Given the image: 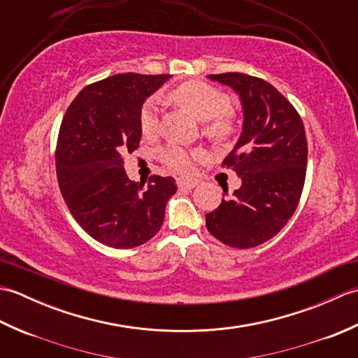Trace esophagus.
Returning <instances> with one entry per match:
<instances>
[{
    "mask_svg": "<svg viewBox=\"0 0 358 358\" xmlns=\"http://www.w3.org/2000/svg\"><path fill=\"white\" fill-rule=\"evenodd\" d=\"M177 185L180 189H194L196 185H199V181L195 178H187V177H180L177 180Z\"/></svg>",
    "mask_w": 358,
    "mask_h": 358,
    "instance_id": "1",
    "label": "esophagus"
}]
</instances>
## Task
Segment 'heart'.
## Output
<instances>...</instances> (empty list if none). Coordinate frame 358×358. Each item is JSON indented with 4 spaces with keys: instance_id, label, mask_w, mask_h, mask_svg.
<instances>
[{
    "instance_id": "obj_1",
    "label": "heart",
    "mask_w": 358,
    "mask_h": 358,
    "mask_svg": "<svg viewBox=\"0 0 358 358\" xmlns=\"http://www.w3.org/2000/svg\"><path fill=\"white\" fill-rule=\"evenodd\" d=\"M171 100L183 106L203 121V132L215 141H226L235 134V120L229 112L231 98L222 89L200 80L185 81L169 92ZM140 127L143 134L154 135L159 127L158 100L155 96L143 104L140 110ZM201 150L186 148L183 144L169 143L158 152L162 162L178 172H189L196 159L201 158Z\"/></svg>"
}]
</instances>
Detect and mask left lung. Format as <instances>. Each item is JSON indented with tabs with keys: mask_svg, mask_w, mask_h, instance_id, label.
Here are the masks:
<instances>
[{
	"mask_svg": "<svg viewBox=\"0 0 358 358\" xmlns=\"http://www.w3.org/2000/svg\"><path fill=\"white\" fill-rule=\"evenodd\" d=\"M209 80L237 92L243 129L223 159L224 167L237 172L241 186L206 214V227L227 246L255 248L283 229L299 206L308 163L305 126L268 81L238 72L209 75Z\"/></svg>",
	"mask_w": 358,
	"mask_h": 358,
	"instance_id": "obj_1",
	"label": "left lung"
}]
</instances>
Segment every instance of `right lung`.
<instances>
[{"instance_id":"obj_1","label":"right lung","mask_w":358,"mask_h":358,"mask_svg":"<svg viewBox=\"0 0 358 358\" xmlns=\"http://www.w3.org/2000/svg\"><path fill=\"white\" fill-rule=\"evenodd\" d=\"M171 75L118 73L89 85L66 110L57 141L59 191L90 237L115 249L150 240L163 226L172 177L152 175L148 186L129 180L123 152L141 140L140 110Z\"/></svg>"}]
</instances>
